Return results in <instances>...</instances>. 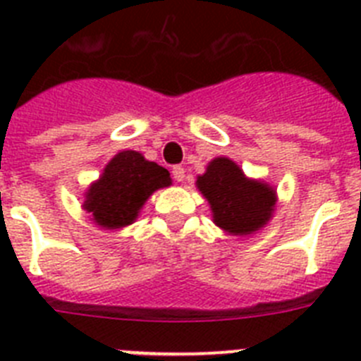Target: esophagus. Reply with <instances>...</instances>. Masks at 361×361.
Instances as JSON below:
<instances>
[{
  "instance_id": "esophagus-1",
  "label": "esophagus",
  "mask_w": 361,
  "mask_h": 361,
  "mask_svg": "<svg viewBox=\"0 0 361 361\" xmlns=\"http://www.w3.org/2000/svg\"><path fill=\"white\" fill-rule=\"evenodd\" d=\"M171 175L177 183H183L184 177H186V171H184L183 166H173V170H171Z\"/></svg>"
}]
</instances>
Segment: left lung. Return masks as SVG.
I'll list each match as a JSON object with an SVG mask.
<instances>
[{
    "label": "left lung",
    "instance_id": "left-lung-1",
    "mask_svg": "<svg viewBox=\"0 0 361 361\" xmlns=\"http://www.w3.org/2000/svg\"><path fill=\"white\" fill-rule=\"evenodd\" d=\"M195 186L208 200L215 226L233 237H251L266 228L279 200L275 188L250 178L229 157L209 161Z\"/></svg>",
    "mask_w": 361,
    "mask_h": 361
}]
</instances>
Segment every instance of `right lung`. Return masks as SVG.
Returning a JSON list of instances; mask_svg holds the SVG:
<instances>
[{"instance_id": "obj_1", "label": "right lung", "mask_w": 361, "mask_h": 361, "mask_svg": "<svg viewBox=\"0 0 361 361\" xmlns=\"http://www.w3.org/2000/svg\"><path fill=\"white\" fill-rule=\"evenodd\" d=\"M171 186L170 171L133 149H123L110 159L103 173L85 191L82 209L101 229L133 224L146 200L161 188Z\"/></svg>"}]
</instances>
